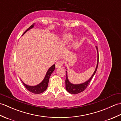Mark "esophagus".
<instances>
[{
	"mask_svg": "<svg viewBox=\"0 0 121 121\" xmlns=\"http://www.w3.org/2000/svg\"><path fill=\"white\" fill-rule=\"evenodd\" d=\"M63 61L61 60V61H58V62H56V68H60L61 67H62L63 65Z\"/></svg>",
	"mask_w": 121,
	"mask_h": 121,
	"instance_id": "obj_1",
	"label": "esophagus"
}]
</instances>
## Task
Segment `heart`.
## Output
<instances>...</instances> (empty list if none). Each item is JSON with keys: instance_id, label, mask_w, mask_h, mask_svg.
<instances>
[{"instance_id": "1", "label": "heart", "mask_w": 121, "mask_h": 121, "mask_svg": "<svg viewBox=\"0 0 121 121\" xmlns=\"http://www.w3.org/2000/svg\"><path fill=\"white\" fill-rule=\"evenodd\" d=\"M73 37V35L72 34H70V33H68V34H66L64 36L62 39V42L66 44V43H68L69 42H70V41L72 39ZM78 44V41L75 40V42H74V45L76 46Z\"/></svg>"}]
</instances>
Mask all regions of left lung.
<instances>
[{"label": "left lung", "instance_id": "1", "mask_svg": "<svg viewBox=\"0 0 121 121\" xmlns=\"http://www.w3.org/2000/svg\"><path fill=\"white\" fill-rule=\"evenodd\" d=\"M96 48L97 49V53H98V58H97V64L96 69H95V71L92 74L91 78H90L88 81L86 82H84L82 84H73L71 83V82L69 81L68 78V73L67 71H65L66 72V79H65V89L67 91H68L69 93L71 94H78V93H80V92L83 91L88 86V84H89L91 80V79L93 78V76L96 73L97 68H98V61H99V54H98V48L97 46H96ZM67 70V69H66Z\"/></svg>", "mask_w": 121, "mask_h": 121}]
</instances>
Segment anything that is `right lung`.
Here are the masks:
<instances>
[{
    "instance_id": "right-lung-1",
    "label": "right lung",
    "mask_w": 121,
    "mask_h": 121,
    "mask_svg": "<svg viewBox=\"0 0 121 121\" xmlns=\"http://www.w3.org/2000/svg\"><path fill=\"white\" fill-rule=\"evenodd\" d=\"M34 26V23L32 24L31 26H30L26 30H25V32L23 33V35L26 32H27L28 30L33 28ZM55 65H53L48 69V70L47 71V73H46V75L45 76L44 78H43V81L41 82L40 83L37 85L36 86H32L27 85L25 84L22 80L21 81L22 82L24 86L25 87V88H26L28 91H30V92H31L32 93H34V94H41L42 93V92H44L47 89L48 85L49 79L51 74H52L53 71L55 70Z\"/></svg>"
}]
</instances>
